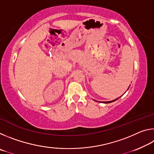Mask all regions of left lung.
Wrapping results in <instances>:
<instances>
[{"mask_svg":"<svg viewBox=\"0 0 154 154\" xmlns=\"http://www.w3.org/2000/svg\"><path fill=\"white\" fill-rule=\"evenodd\" d=\"M119 98H116V99H115V100H111V101H107V102H103V103H112V102H114V101H116V100H118V99ZM97 102H98V101H97Z\"/></svg>","mask_w":154,"mask_h":154,"instance_id":"8db88e82","label":"left lung"}]
</instances>
